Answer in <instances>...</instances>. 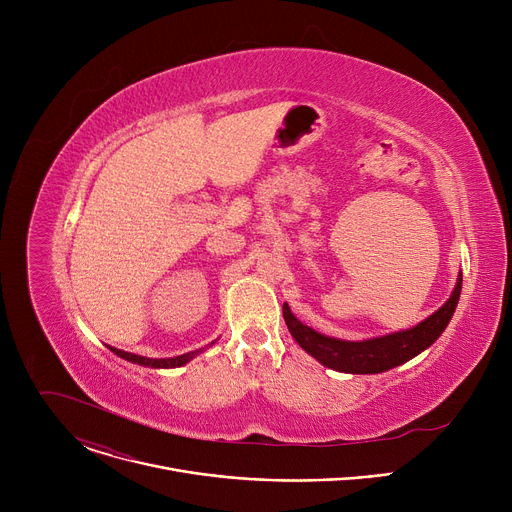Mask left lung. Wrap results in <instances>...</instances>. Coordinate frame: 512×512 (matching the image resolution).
I'll use <instances>...</instances> for the list:
<instances>
[{
    "label": "left lung",
    "mask_w": 512,
    "mask_h": 512,
    "mask_svg": "<svg viewBox=\"0 0 512 512\" xmlns=\"http://www.w3.org/2000/svg\"><path fill=\"white\" fill-rule=\"evenodd\" d=\"M460 294L462 273L456 279V287L448 302L440 310H435L429 318L413 328L367 340H342L320 334L314 328L302 324L291 314L287 304H283V320L289 334L324 367L348 375H377L411 360L440 338L456 312Z\"/></svg>",
    "instance_id": "obj_1"
}]
</instances>
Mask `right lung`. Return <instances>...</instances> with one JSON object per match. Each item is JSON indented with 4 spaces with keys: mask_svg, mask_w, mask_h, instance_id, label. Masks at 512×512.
Masks as SVG:
<instances>
[{
    "mask_svg": "<svg viewBox=\"0 0 512 512\" xmlns=\"http://www.w3.org/2000/svg\"><path fill=\"white\" fill-rule=\"evenodd\" d=\"M214 344V342H212ZM111 352H115L117 356L133 362V364H139V367H150V369H176V367H184L186 362H190L194 356H198L204 348L200 350H192V352H186V354H180V356H172V358H148V356H139V354H133V352H125V350H119V348H113L109 346Z\"/></svg>",
    "mask_w": 512,
    "mask_h": 512,
    "instance_id": "obj_1",
    "label": "right lung"
}]
</instances>
